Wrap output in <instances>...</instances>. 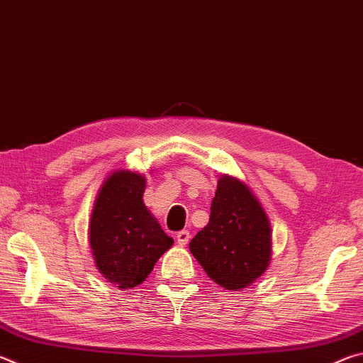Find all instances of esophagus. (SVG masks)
I'll list each match as a JSON object with an SVG mask.
<instances>
[{"label": "esophagus", "mask_w": 363, "mask_h": 363, "mask_svg": "<svg viewBox=\"0 0 363 363\" xmlns=\"http://www.w3.org/2000/svg\"><path fill=\"white\" fill-rule=\"evenodd\" d=\"M176 240L179 245H187L190 240V232L189 230H181L176 233Z\"/></svg>", "instance_id": "1"}]
</instances>
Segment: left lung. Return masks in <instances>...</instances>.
I'll return each mask as SVG.
<instances>
[{"label": "left lung", "mask_w": 363, "mask_h": 363, "mask_svg": "<svg viewBox=\"0 0 363 363\" xmlns=\"http://www.w3.org/2000/svg\"><path fill=\"white\" fill-rule=\"evenodd\" d=\"M270 247L269 219L259 201L240 181L220 177L210 223L192 238L190 253L218 285L238 291L267 269Z\"/></svg>", "instance_id": "obj_1"}]
</instances>
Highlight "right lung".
<instances>
[{
  "label": "right lung",
  "mask_w": 363,
  "mask_h": 363,
  "mask_svg": "<svg viewBox=\"0 0 363 363\" xmlns=\"http://www.w3.org/2000/svg\"><path fill=\"white\" fill-rule=\"evenodd\" d=\"M145 179L130 171L113 173L97 195L89 223V245L99 272L121 290L143 284L173 238L147 210Z\"/></svg>",
  "instance_id": "right-lung-1"
}]
</instances>
